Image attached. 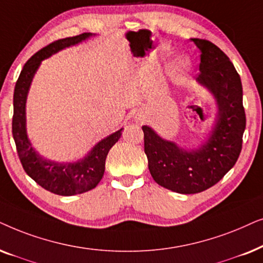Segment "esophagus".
I'll return each mask as SVG.
<instances>
[{
  "mask_svg": "<svg viewBox=\"0 0 263 263\" xmlns=\"http://www.w3.org/2000/svg\"><path fill=\"white\" fill-rule=\"evenodd\" d=\"M137 120H138V121H143V117H138Z\"/></svg>",
  "mask_w": 263,
  "mask_h": 263,
  "instance_id": "esophagus-1",
  "label": "esophagus"
}]
</instances>
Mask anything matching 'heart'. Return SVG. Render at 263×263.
<instances>
[{
    "instance_id": "heart-1",
    "label": "heart",
    "mask_w": 263,
    "mask_h": 263,
    "mask_svg": "<svg viewBox=\"0 0 263 263\" xmlns=\"http://www.w3.org/2000/svg\"><path fill=\"white\" fill-rule=\"evenodd\" d=\"M184 64H181V62H179V67H183Z\"/></svg>"
}]
</instances>
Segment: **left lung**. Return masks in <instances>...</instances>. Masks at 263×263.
Masks as SVG:
<instances>
[{"mask_svg": "<svg viewBox=\"0 0 263 263\" xmlns=\"http://www.w3.org/2000/svg\"><path fill=\"white\" fill-rule=\"evenodd\" d=\"M201 51L196 80L211 91L218 114L207 142L185 150L166 141L149 126L144 132V153L153 179L178 194L202 192L215 185L237 162L246 129L240 77L227 55L212 42L192 38Z\"/></svg>", "mask_w": 263, "mask_h": 263, "instance_id": "8db88e82", "label": "left lung"}]
</instances>
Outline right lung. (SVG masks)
<instances>
[{
  "label": "right lung",
  "instance_id": "add662e5",
  "mask_svg": "<svg viewBox=\"0 0 263 263\" xmlns=\"http://www.w3.org/2000/svg\"><path fill=\"white\" fill-rule=\"evenodd\" d=\"M91 36L92 33L85 32L79 36L62 38L41 49L24 65L14 89L12 132L20 162L27 176L38 185L60 196L83 194L97 186L103 177L108 153L121 137L122 128L100 141L84 159L77 162H55L42 157L31 145L26 132V99L33 77L44 59Z\"/></svg>",
  "mask_w": 263,
  "mask_h": 263
}]
</instances>
